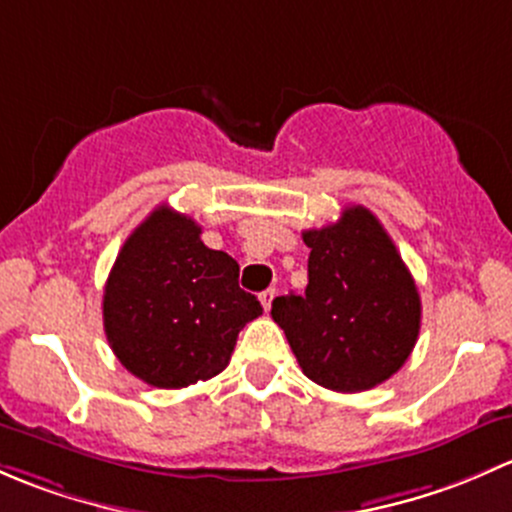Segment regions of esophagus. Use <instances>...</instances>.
<instances>
[{
  "instance_id": "esophagus-1",
  "label": "esophagus",
  "mask_w": 512,
  "mask_h": 512,
  "mask_svg": "<svg viewBox=\"0 0 512 512\" xmlns=\"http://www.w3.org/2000/svg\"><path fill=\"white\" fill-rule=\"evenodd\" d=\"M258 298H261V305H263V310H271V303H273V298H276V288H268V291H263L261 295H258Z\"/></svg>"
}]
</instances>
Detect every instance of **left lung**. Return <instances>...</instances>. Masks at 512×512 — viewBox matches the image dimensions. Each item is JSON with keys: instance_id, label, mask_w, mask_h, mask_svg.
<instances>
[{"instance_id": "1", "label": "left lung", "mask_w": 512, "mask_h": 512, "mask_svg": "<svg viewBox=\"0 0 512 512\" xmlns=\"http://www.w3.org/2000/svg\"><path fill=\"white\" fill-rule=\"evenodd\" d=\"M310 249L303 295H278L271 315L300 370L333 392H365L387 382L412 355L421 300L407 263L365 207L335 224L303 231Z\"/></svg>"}]
</instances>
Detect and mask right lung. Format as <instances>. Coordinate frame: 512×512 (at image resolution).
I'll return each mask as SVG.
<instances>
[{
    "label": "right lung",
    "mask_w": 512,
    "mask_h": 512,
    "mask_svg": "<svg viewBox=\"0 0 512 512\" xmlns=\"http://www.w3.org/2000/svg\"><path fill=\"white\" fill-rule=\"evenodd\" d=\"M263 313L239 288V263L204 246L202 226L157 207L120 249L103 293V328L120 365L179 389L229 365L241 328Z\"/></svg>",
    "instance_id": "add662e5"
}]
</instances>
